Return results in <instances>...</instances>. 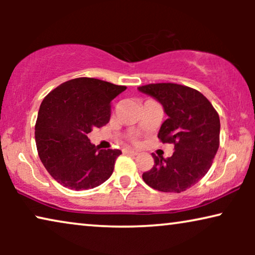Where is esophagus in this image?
<instances>
[{"mask_svg": "<svg viewBox=\"0 0 255 255\" xmlns=\"http://www.w3.org/2000/svg\"><path fill=\"white\" fill-rule=\"evenodd\" d=\"M124 153H130V154H138V151H135V149H132V148H124L123 149Z\"/></svg>", "mask_w": 255, "mask_h": 255, "instance_id": "34e87169", "label": "esophagus"}]
</instances>
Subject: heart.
<instances>
[{"label": "heart", "mask_w": 255, "mask_h": 255, "mask_svg": "<svg viewBox=\"0 0 255 255\" xmlns=\"http://www.w3.org/2000/svg\"><path fill=\"white\" fill-rule=\"evenodd\" d=\"M132 139H133V138H132ZM133 140H134V139H133Z\"/></svg>", "instance_id": "b5f03b06"}]
</instances>
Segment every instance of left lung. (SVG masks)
Instances as JSON below:
<instances>
[{
	"label": "left lung",
	"mask_w": 255,
	"mask_h": 255,
	"mask_svg": "<svg viewBox=\"0 0 255 255\" xmlns=\"http://www.w3.org/2000/svg\"><path fill=\"white\" fill-rule=\"evenodd\" d=\"M138 90L161 104L167 120L158 138L174 144L169 158L153 154L154 165L142 174V180L163 193L187 190L208 173L218 151L221 122L217 111L203 94L186 86L152 83Z\"/></svg>",
	"instance_id": "left-lung-1"
}]
</instances>
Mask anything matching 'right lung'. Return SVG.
<instances>
[{
  "label": "right lung",
  "instance_id": "right-lung-1",
  "mask_svg": "<svg viewBox=\"0 0 255 255\" xmlns=\"http://www.w3.org/2000/svg\"><path fill=\"white\" fill-rule=\"evenodd\" d=\"M125 86L93 78L61 83L45 97L34 138L38 154L51 176L66 188L92 189L109 179L120 149H100L88 139L93 128L110 120V103Z\"/></svg>",
  "mask_w": 255,
  "mask_h": 255
}]
</instances>
